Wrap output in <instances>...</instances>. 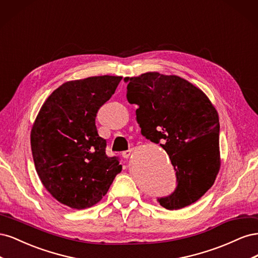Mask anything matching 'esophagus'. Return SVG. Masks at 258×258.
Segmentation results:
<instances>
[{
  "instance_id": "obj_1",
  "label": "esophagus",
  "mask_w": 258,
  "mask_h": 258,
  "mask_svg": "<svg viewBox=\"0 0 258 258\" xmlns=\"http://www.w3.org/2000/svg\"><path fill=\"white\" fill-rule=\"evenodd\" d=\"M131 152H132V150H128V151L122 152V157L123 158H129V156L131 155Z\"/></svg>"
}]
</instances>
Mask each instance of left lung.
I'll use <instances>...</instances> for the list:
<instances>
[{"label": "left lung", "instance_id": "1", "mask_svg": "<svg viewBox=\"0 0 258 258\" xmlns=\"http://www.w3.org/2000/svg\"><path fill=\"white\" fill-rule=\"evenodd\" d=\"M127 100L137 104V121L147 140L160 144L176 175V188L157 201L168 210L196 202L220 170V120L196 86L176 75L148 72L126 77Z\"/></svg>", "mask_w": 258, "mask_h": 258}]
</instances>
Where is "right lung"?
I'll return each instance as SVG.
<instances>
[{
    "label": "right lung",
    "mask_w": 258,
    "mask_h": 258,
    "mask_svg": "<svg viewBox=\"0 0 258 258\" xmlns=\"http://www.w3.org/2000/svg\"><path fill=\"white\" fill-rule=\"evenodd\" d=\"M121 76H93L62 84L45 101L31 130L38 177L53 198L72 209L95 206L120 173L119 158L105 154L98 135L99 108Z\"/></svg>",
    "instance_id": "obj_1"
}]
</instances>
